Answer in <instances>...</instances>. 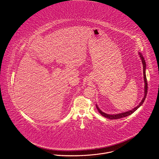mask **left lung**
<instances>
[{
  "instance_id": "obj_1",
  "label": "left lung",
  "mask_w": 159,
  "mask_h": 159,
  "mask_svg": "<svg viewBox=\"0 0 159 159\" xmlns=\"http://www.w3.org/2000/svg\"><path fill=\"white\" fill-rule=\"evenodd\" d=\"M139 55H140V59L142 61V65H143V79H144V82H145V92H144V97L143 98V99L142 100L141 102H140L139 105L138 106H136V107H134V109H133L132 110L127 111V112H122L121 113H118V114H113V115H109V114H107L104 112H102L100 108L98 107V106H97V104H96V107L98 110V111L99 113L105 118H107L109 120H116V119H120L121 118L124 117H126L129 115H130L131 114H132L133 112H135L140 106H142V104L144 102L146 97H147V90H148V84H147V77H146V74H145V70H146V63L145 61V59L143 58V57L142 56V55L140 53V52H139Z\"/></svg>"
}]
</instances>
